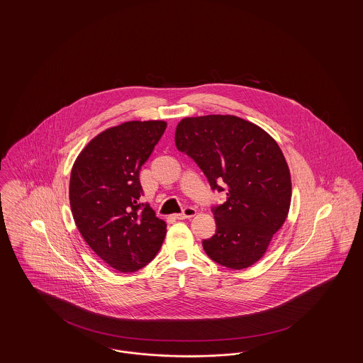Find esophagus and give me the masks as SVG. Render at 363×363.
Wrapping results in <instances>:
<instances>
[{
	"label": "esophagus",
	"mask_w": 363,
	"mask_h": 363,
	"mask_svg": "<svg viewBox=\"0 0 363 363\" xmlns=\"http://www.w3.org/2000/svg\"><path fill=\"white\" fill-rule=\"evenodd\" d=\"M196 213H197L196 208L186 207L184 208V211H182L181 213H177L175 218H177V219H188V218H193Z\"/></svg>",
	"instance_id": "1"
}]
</instances>
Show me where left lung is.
<instances>
[{"label": "left lung", "instance_id": "8db88e82", "mask_svg": "<svg viewBox=\"0 0 363 363\" xmlns=\"http://www.w3.org/2000/svg\"><path fill=\"white\" fill-rule=\"evenodd\" d=\"M175 145L207 177L211 189H227L213 206L215 235L203 241L208 257L243 269L259 261L283 225L291 203V177L277 141L259 126L235 116L184 118Z\"/></svg>", "mask_w": 363, "mask_h": 363}]
</instances>
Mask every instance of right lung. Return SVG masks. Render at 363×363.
Returning a JSON list of instances; mask_svg holds the SVG:
<instances>
[{
  "instance_id": "right-lung-1",
  "label": "right lung",
  "mask_w": 363,
  "mask_h": 363,
  "mask_svg": "<svg viewBox=\"0 0 363 363\" xmlns=\"http://www.w3.org/2000/svg\"><path fill=\"white\" fill-rule=\"evenodd\" d=\"M164 121H129L106 129L77 156L70 173L74 223L89 247L120 272L154 259L166 223L140 203L141 166L163 136Z\"/></svg>"
}]
</instances>
